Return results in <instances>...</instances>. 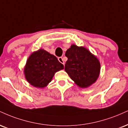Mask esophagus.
Masks as SVG:
<instances>
[{"label":"esophagus","instance_id":"1","mask_svg":"<svg viewBox=\"0 0 128 128\" xmlns=\"http://www.w3.org/2000/svg\"><path fill=\"white\" fill-rule=\"evenodd\" d=\"M58 61H59L61 63V64H62L64 66V64H65V62H64V60H63V58L62 57H58Z\"/></svg>","mask_w":128,"mask_h":128}]
</instances>
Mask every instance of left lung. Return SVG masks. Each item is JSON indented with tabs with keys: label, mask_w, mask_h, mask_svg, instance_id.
Segmentation results:
<instances>
[{
	"label": "left lung",
	"mask_w": 128,
	"mask_h": 128,
	"mask_svg": "<svg viewBox=\"0 0 128 128\" xmlns=\"http://www.w3.org/2000/svg\"><path fill=\"white\" fill-rule=\"evenodd\" d=\"M66 56L68 60L65 70L77 85L87 88L96 80L100 74V62L87 49L73 44L66 51Z\"/></svg>",
	"instance_id": "left-lung-1"
}]
</instances>
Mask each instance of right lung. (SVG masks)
<instances>
[{"label": "right lung", "mask_w": 128, "mask_h": 128, "mask_svg": "<svg viewBox=\"0 0 128 128\" xmlns=\"http://www.w3.org/2000/svg\"><path fill=\"white\" fill-rule=\"evenodd\" d=\"M63 68L64 66L56 56L44 49H39L29 56L24 73L27 80L32 85L44 88L51 82L55 72Z\"/></svg>", "instance_id": "right-lung-1"}]
</instances>
